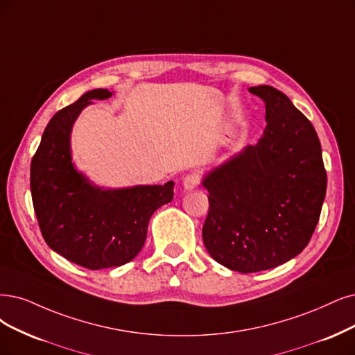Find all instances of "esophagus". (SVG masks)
Instances as JSON below:
<instances>
[{"mask_svg": "<svg viewBox=\"0 0 355 355\" xmlns=\"http://www.w3.org/2000/svg\"><path fill=\"white\" fill-rule=\"evenodd\" d=\"M199 184H200V177H199V174H196V173H191V174L186 175L184 180H182V187H184L186 190H193V189L198 187Z\"/></svg>", "mask_w": 355, "mask_h": 355, "instance_id": "esophagus-1", "label": "esophagus"}]
</instances>
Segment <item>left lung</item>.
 Masks as SVG:
<instances>
[{
    "label": "left lung",
    "instance_id": "8db88e82",
    "mask_svg": "<svg viewBox=\"0 0 355 355\" xmlns=\"http://www.w3.org/2000/svg\"><path fill=\"white\" fill-rule=\"evenodd\" d=\"M266 105L263 136L212 171L203 186L206 250L231 270L277 268L304 250L320 218L326 169L309 118L281 90L250 87Z\"/></svg>",
    "mask_w": 355,
    "mask_h": 355
}]
</instances>
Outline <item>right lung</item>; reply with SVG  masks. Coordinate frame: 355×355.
Segmentation results:
<instances>
[{"label": "right lung", "instance_id": "right-lung-1", "mask_svg": "<svg viewBox=\"0 0 355 355\" xmlns=\"http://www.w3.org/2000/svg\"><path fill=\"white\" fill-rule=\"evenodd\" d=\"M112 94L95 89L60 110L48 123L31 164L33 209L42 237L52 250L90 270L125 265L146 240L157 207L173 200L174 182L101 190L71 164L70 131L92 99Z\"/></svg>", "mask_w": 355, "mask_h": 355}]
</instances>
